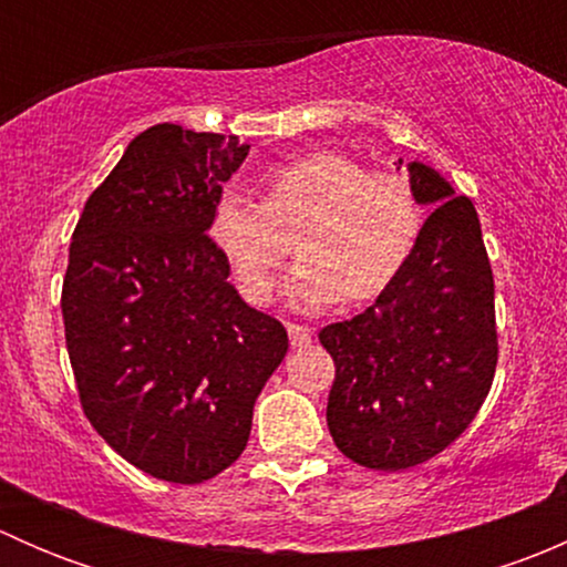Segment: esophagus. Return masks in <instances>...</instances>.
<instances>
[{"label": "esophagus", "mask_w": 567, "mask_h": 567, "mask_svg": "<svg viewBox=\"0 0 567 567\" xmlns=\"http://www.w3.org/2000/svg\"><path fill=\"white\" fill-rule=\"evenodd\" d=\"M288 337H290V346L293 348H307L312 342V331L307 326L299 323H288Z\"/></svg>", "instance_id": "obj_1"}]
</instances>
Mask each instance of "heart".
<instances>
[{"label": "heart", "mask_w": 567, "mask_h": 567, "mask_svg": "<svg viewBox=\"0 0 567 567\" xmlns=\"http://www.w3.org/2000/svg\"><path fill=\"white\" fill-rule=\"evenodd\" d=\"M262 199L225 188L208 214V238L251 305L274 293L288 236L299 262L288 296L301 310H326L346 296L370 301L398 279L416 247L422 208L409 177L368 169L357 158L316 151L260 175Z\"/></svg>", "instance_id": "1"}]
</instances>
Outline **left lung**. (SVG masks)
I'll use <instances>...</instances> for the list:
<instances>
[{
  "label": "left lung",
  "instance_id": "1",
  "mask_svg": "<svg viewBox=\"0 0 567 567\" xmlns=\"http://www.w3.org/2000/svg\"><path fill=\"white\" fill-rule=\"evenodd\" d=\"M405 169L416 203L433 208L409 262L368 310L318 334L337 368L331 439L346 458L381 472L425 463L466 431L499 351L494 274L472 199L427 164Z\"/></svg>",
  "mask_w": 567,
  "mask_h": 567
}]
</instances>
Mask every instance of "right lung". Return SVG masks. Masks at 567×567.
<instances>
[{
	"label": "right lung",
	"mask_w": 567,
	"mask_h": 567,
	"mask_svg": "<svg viewBox=\"0 0 567 567\" xmlns=\"http://www.w3.org/2000/svg\"><path fill=\"white\" fill-rule=\"evenodd\" d=\"M238 136L175 123L142 131L90 194L71 238L62 320L90 425L125 461L194 485L238 461L251 409L288 353L208 238Z\"/></svg>",
	"instance_id": "right-lung-1"
}]
</instances>
